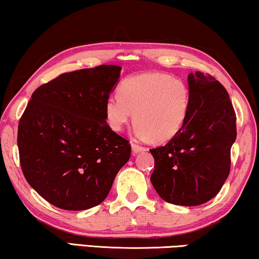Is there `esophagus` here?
Returning a JSON list of instances; mask_svg holds the SVG:
<instances>
[{
	"label": "esophagus",
	"instance_id": "1",
	"mask_svg": "<svg viewBox=\"0 0 259 259\" xmlns=\"http://www.w3.org/2000/svg\"><path fill=\"white\" fill-rule=\"evenodd\" d=\"M145 150H146L145 147H141L139 145H135V143H132V152L134 155H137L141 152H145Z\"/></svg>",
	"mask_w": 259,
	"mask_h": 259
}]
</instances>
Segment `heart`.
<instances>
[{
  "instance_id": "obj_1",
  "label": "heart",
  "mask_w": 259,
  "mask_h": 259,
  "mask_svg": "<svg viewBox=\"0 0 259 259\" xmlns=\"http://www.w3.org/2000/svg\"><path fill=\"white\" fill-rule=\"evenodd\" d=\"M118 93L105 103L106 121L116 132L130 124L134 112L135 137L162 143L176 137L189 119L191 90L182 78L143 73L125 78Z\"/></svg>"
}]
</instances>
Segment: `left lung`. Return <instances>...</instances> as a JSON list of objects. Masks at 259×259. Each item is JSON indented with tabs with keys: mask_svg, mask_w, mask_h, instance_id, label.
<instances>
[{
	"mask_svg": "<svg viewBox=\"0 0 259 259\" xmlns=\"http://www.w3.org/2000/svg\"><path fill=\"white\" fill-rule=\"evenodd\" d=\"M188 121L165 146L150 149L155 165L150 182L163 200L198 206L214 198L230 170L236 117L224 85L201 71L188 76Z\"/></svg>",
	"mask_w": 259,
	"mask_h": 259,
	"instance_id": "left-lung-1",
	"label": "left lung"
}]
</instances>
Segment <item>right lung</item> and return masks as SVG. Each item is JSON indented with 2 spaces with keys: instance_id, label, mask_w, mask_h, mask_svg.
I'll use <instances>...</instances> for the list:
<instances>
[{
  "instance_id": "1",
  "label": "right lung",
  "mask_w": 259,
  "mask_h": 259,
  "mask_svg": "<svg viewBox=\"0 0 259 259\" xmlns=\"http://www.w3.org/2000/svg\"><path fill=\"white\" fill-rule=\"evenodd\" d=\"M120 70L102 65L62 74L34 91L19 120L24 177L59 208L101 204L130 160L128 141L110 128L105 117Z\"/></svg>"
}]
</instances>
